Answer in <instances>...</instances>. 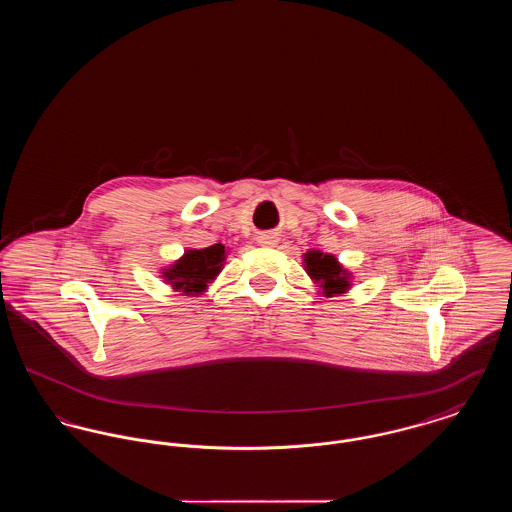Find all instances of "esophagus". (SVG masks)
I'll return each instance as SVG.
<instances>
[{
	"mask_svg": "<svg viewBox=\"0 0 512 512\" xmlns=\"http://www.w3.org/2000/svg\"><path fill=\"white\" fill-rule=\"evenodd\" d=\"M278 242H280V238L276 232H263L257 236V244L263 245V247H276Z\"/></svg>",
	"mask_w": 512,
	"mask_h": 512,
	"instance_id": "1",
	"label": "esophagus"
}]
</instances>
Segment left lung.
<instances>
[{
  "mask_svg": "<svg viewBox=\"0 0 512 512\" xmlns=\"http://www.w3.org/2000/svg\"><path fill=\"white\" fill-rule=\"evenodd\" d=\"M305 270L307 274L322 288L326 297H332L336 293H345L349 290V274L341 267L338 259L328 253L309 251L305 253Z\"/></svg>",
  "mask_w": 512,
  "mask_h": 512,
  "instance_id": "left-lung-1",
  "label": "left lung"
}]
</instances>
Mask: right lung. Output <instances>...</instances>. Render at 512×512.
<instances>
[{"label": "right lung", "instance_id": "right-lung-1", "mask_svg": "<svg viewBox=\"0 0 512 512\" xmlns=\"http://www.w3.org/2000/svg\"><path fill=\"white\" fill-rule=\"evenodd\" d=\"M226 251L224 245L215 244L205 249H190L178 259L171 268L163 272L165 280L172 286V290L184 293L205 292L207 284L215 280L224 263Z\"/></svg>", "mask_w": 512, "mask_h": 512}]
</instances>
